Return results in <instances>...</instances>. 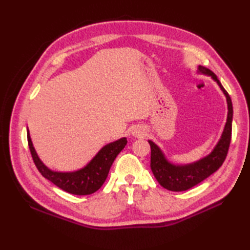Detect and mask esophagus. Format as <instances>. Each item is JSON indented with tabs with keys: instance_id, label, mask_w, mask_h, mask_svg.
Returning a JSON list of instances; mask_svg holds the SVG:
<instances>
[{
	"instance_id": "34e87169",
	"label": "esophagus",
	"mask_w": 250,
	"mask_h": 250,
	"mask_svg": "<svg viewBox=\"0 0 250 250\" xmlns=\"http://www.w3.org/2000/svg\"><path fill=\"white\" fill-rule=\"evenodd\" d=\"M132 135L135 136V137H142L145 135V130L142 128V126H134L133 129H132Z\"/></svg>"
}]
</instances>
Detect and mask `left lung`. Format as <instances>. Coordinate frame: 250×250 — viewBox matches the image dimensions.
I'll return each instance as SVG.
<instances>
[{"label": "left lung", "mask_w": 250, "mask_h": 250, "mask_svg": "<svg viewBox=\"0 0 250 250\" xmlns=\"http://www.w3.org/2000/svg\"><path fill=\"white\" fill-rule=\"evenodd\" d=\"M198 71L204 75L210 76L218 83L221 91L224 92L228 104V116L224 132H222L220 140L217 143L214 149L206 157L200 160L189 164H174L168 161L166 155L160 149L156 143L148 141L151 148L150 167L155 175L158 183L163 188L171 191H185L194 187L206 179L211 174L218 169L227 157L229 150L231 133H232V118H233V106L229 93L222 87L219 79L208 68L199 65Z\"/></svg>", "instance_id": "obj_1"}]
</instances>
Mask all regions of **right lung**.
I'll list each match as a JSON object with an SVG mask.
<instances>
[{
	"label": "right lung",
	"mask_w": 250,
	"mask_h": 250,
	"mask_svg": "<svg viewBox=\"0 0 250 250\" xmlns=\"http://www.w3.org/2000/svg\"><path fill=\"white\" fill-rule=\"evenodd\" d=\"M28 143L32 158L40 173L57 187L76 195H88L98 191L107 177L109 168L118 153L126 145L125 137L111 142L101 148L87 166L74 172L52 171L37 156L28 129Z\"/></svg>",
	"instance_id": "1"
}]
</instances>
